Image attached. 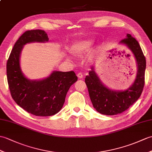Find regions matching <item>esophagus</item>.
<instances>
[{"label": "esophagus", "instance_id": "esophagus-1", "mask_svg": "<svg viewBox=\"0 0 152 152\" xmlns=\"http://www.w3.org/2000/svg\"><path fill=\"white\" fill-rule=\"evenodd\" d=\"M77 76L79 78H82V77H83V75H82V73L79 72V73L77 74Z\"/></svg>", "mask_w": 152, "mask_h": 152}]
</instances>
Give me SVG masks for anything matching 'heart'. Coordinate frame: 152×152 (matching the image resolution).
<instances>
[{
  "instance_id": "1",
  "label": "heart",
  "mask_w": 152,
  "mask_h": 152,
  "mask_svg": "<svg viewBox=\"0 0 152 152\" xmlns=\"http://www.w3.org/2000/svg\"><path fill=\"white\" fill-rule=\"evenodd\" d=\"M93 45L91 39H86L77 43L72 47V52L75 55H80L87 52Z\"/></svg>"
}]
</instances>
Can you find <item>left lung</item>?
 I'll return each mask as SVG.
<instances>
[{"instance_id":"8db88e82","label":"left lung","mask_w":152,"mask_h":152,"mask_svg":"<svg viewBox=\"0 0 152 152\" xmlns=\"http://www.w3.org/2000/svg\"><path fill=\"white\" fill-rule=\"evenodd\" d=\"M120 43L128 46L136 59L138 71L132 86L124 91L109 89L100 82L93 67L85 79L94 108L103 115H115L126 111L139 99L144 86L146 58L139 43L130 34Z\"/></svg>"}]
</instances>
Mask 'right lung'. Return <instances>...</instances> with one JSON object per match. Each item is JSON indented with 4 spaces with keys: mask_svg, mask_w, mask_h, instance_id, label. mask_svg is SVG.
Wrapping results in <instances>:
<instances>
[{
    "mask_svg": "<svg viewBox=\"0 0 152 152\" xmlns=\"http://www.w3.org/2000/svg\"><path fill=\"white\" fill-rule=\"evenodd\" d=\"M44 30L26 31L16 41L6 64L7 80L12 97L17 105L29 113L54 115L61 110L70 87L77 80L74 71H54L42 80H30L20 68L19 57L23 45L31 42L48 41Z\"/></svg>",
    "mask_w": 152,
    "mask_h": 152,
    "instance_id": "1",
    "label": "right lung"
}]
</instances>
